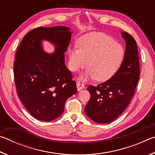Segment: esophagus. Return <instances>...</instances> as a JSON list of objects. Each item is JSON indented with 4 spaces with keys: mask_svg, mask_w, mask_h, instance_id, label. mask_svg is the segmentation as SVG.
I'll return each instance as SVG.
<instances>
[{
    "mask_svg": "<svg viewBox=\"0 0 155 155\" xmlns=\"http://www.w3.org/2000/svg\"><path fill=\"white\" fill-rule=\"evenodd\" d=\"M77 90L81 91V90H82L83 89L85 88V85H84L83 83L78 81V82L77 83Z\"/></svg>",
    "mask_w": 155,
    "mask_h": 155,
    "instance_id": "esophagus-1",
    "label": "esophagus"
}]
</instances>
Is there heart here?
Instances as JSON below:
<instances>
[{"label": "heart", "mask_w": 155, "mask_h": 155, "mask_svg": "<svg viewBox=\"0 0 155 155\" xmlns=\"http://www.w3.org/2000/svg\"><path fill=\"white\" fill-rule=\"evenodd\" d=\"M77 47L68 50L69 68L76 72L87 64L84 79L108 80L118 70L124 59L122 46L104 33H91L82 36L77 41Z\"/></svg>", "instance_id": "heart-1"}]
</instances>
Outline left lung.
I'll return each instance as SVG.
<instances>
[{
    "mask_svg": "<svg viewBox=\"0 0 155 155\" xmlns=\"http://www.w3.org/2000/svg\"><path fill=\"white\" fill-rule=\"evenodd\" d=\"M122 35L126 41V51L119 70L108 81L87 87L91 97L85 112L100 124L111 122L122 114L134 95L140 78L137 43L127 32L122 33Z\"/></svg>",
    "mask_w": 155,
    "mask_h": 155,
    "instance_id": "1",
    "label": "left lung"
}]
</instances>
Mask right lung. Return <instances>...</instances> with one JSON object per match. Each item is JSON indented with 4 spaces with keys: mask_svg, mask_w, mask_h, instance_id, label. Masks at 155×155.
Wrapping results in <instances>:
<instances>
[{
    "mask_svg": "<svg viewBox=\"0 0 155 155\" xmlns=\"http://www.w3.org/2000/svg\"><path fill=\"white\" fill-rule=\"evenodd\" d=\"M72 33L64 26L38 27L28 32L17 49L14 74L18 96L28 111L41 121H52L64 111L67 99L77 92L71 72L65 65V52ZM56 46L50 55L41 41Z\"/></svg>",
    "mask_w": 155,
    "mask_h": 155,
    "instance_id": "1",
    "label": "right lung"
}]
</instances>
